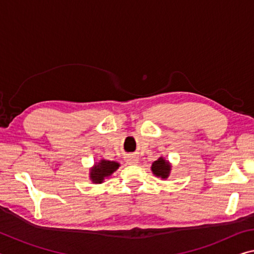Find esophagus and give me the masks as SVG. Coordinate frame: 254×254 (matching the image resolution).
Wrapping results in <instances>:
<instances>
[{
	"label": "esophagus",
	"instance_id": "1",
	"mask_svg": "<svg viewBox=\"0 0 254 254\" xmlns=\"http://www.w3.org/2000/svg\"><path fill=\"white\" fill-rule=\"evenodd\" d=\"M127 162V164H130V165H136L139 163V159L134 156H128Z\"/></svg>",
	"mask_w": 254,
	"mask_h": 254
}]
</instances>
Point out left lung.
Returning a JSON list of instances; mask_svg holds the SVG:
<instances>
[{
    "label": "left lung",
    "instance_id": "obj_1",
    "mask_svg": "<svg viewBox=\"0 0 254 254\" xmlns=\"http://www.w3.org/2000/svg\"><path fill=\"white\" fill-rule=\"evenodd\" d=\"M171 168L172 166L170 162L165 160V158H163V157H159V158L155 160L151 165L152 173L160 179H167L168 176H170Z\"/></svg>",
    "mask_w": 254,
    "mask_h": 254
}]
</instances>
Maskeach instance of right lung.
Segmentation results:
<instances>
[{
    "instance_id": "add662e5",
    "label": "right lung",
    "mask_w": 254,
    "mask_h": 254,
    "mask_svg": "<svg viewBox=\"0 0 254 254\" xmlns=\"http://www.w3.org/2000/svg\"><path fill=\"white\" fill-rule=\"evenodd\" d=\"M119 167H120L119 163L112 162V160L102 159L91 167L89 178L92 181V183L100 184L104 182L105 178L111 176Z\"/></svg>"
}]
</instances>
